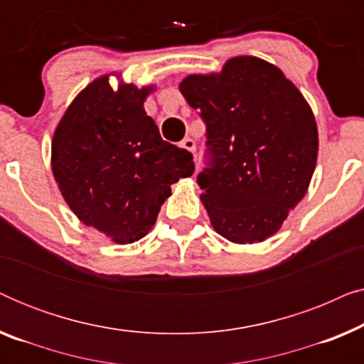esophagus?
<instances>
[{
	"mask_svg": "<svg viewBox=\"0 0 364 364\" xmlns=\"http://www.w3.org/2000/svg\"><path fill=\"white\" fill-rule=\"evenodd\" d=\"M181 147L182 149H186V151H188V152H196V142H193V139H191V137H186L183 139V141L181 142Z\"/></svg>",
	"mask_w": 364,
	"mask_h": 364,
	"instance_id": "esophagus-1",
	"label": "esophagus"
}]
</instances>
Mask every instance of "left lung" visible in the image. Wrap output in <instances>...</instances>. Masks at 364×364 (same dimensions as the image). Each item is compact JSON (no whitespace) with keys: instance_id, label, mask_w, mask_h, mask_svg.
Segmentation results:
<instances>
[{"instance_id":"obj_1","label":"left lung","mask_w":364,"mask_h":364,"mask_svg":"<svg viewBox=\"0 0 364 364\" xmlns=\"http://www.w3.org/2000/svg\"><path fill=\"white\" fill-rule=\"evenodd\" d=\"M207 126L210 167L197 176L212 227L233 243L275 235L305 197L318 157L313 111L275 64L237 56L178 84Z\"/></svg>"}]
</instances>
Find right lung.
Returning a JSON list of instances; mask_svg holds the SVG:
<instances>
[{"label": "right lung", "instance_id": "add662e5", "mask_svg": "<svg viewBox=\"0 0 364 364\" xmlns=\"http://www.w3.org/2000/svg\"><path fill=\"white\" fill-rule=\"evenodd\" d=\"M139 89L109 74L74 97L54 131L51 168L69 208L119 245L141 240L171 197V186L193 173L192 154L161 137Z\"/></svg>", "mask_w": 364, "mask_h": 364}]
</instances>
